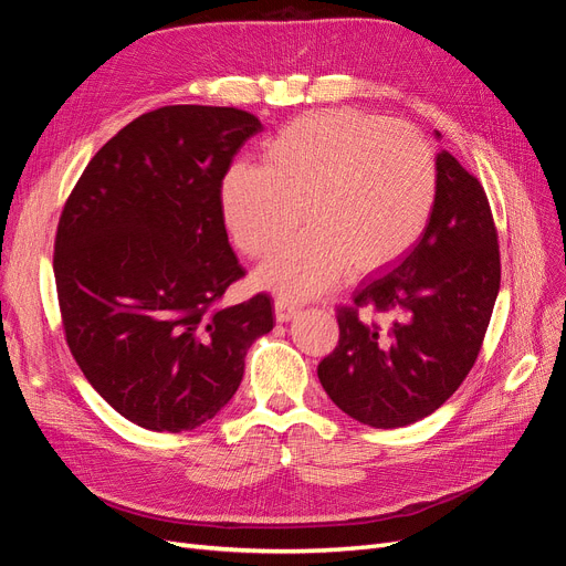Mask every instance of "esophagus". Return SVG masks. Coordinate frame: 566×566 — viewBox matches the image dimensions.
<instances>
[{"instance_id":"34e87169","label":"esophagus","mask_w":566,"mask_h":566,"mask_svg":"<svg viewBox=\"0 0 566 566\" xmlns=\"http://www.w3.org/2000/svg\"><path fill=\"white\" fill-rule=\"evenodd\" d=\"M273 310H276L279 321H293L302 312V306L287 297H276V302H273Z\"/></svg>"}]
</instances>
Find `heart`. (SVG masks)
<instances>
[{"label":"heart","mask_w":566,"mask_h":566,"mask_svg":"<svg viewBox=\"0 0 566 566\" xmlns=\"http://www.w3.org/2000/svg\"><path fill=\"white\" fill-rule=\"evenodd\" d=\"M439 196L432 144L408 123L323 111L285 125L264 146V167L233 165L221 208L235 245L271 254L260 281L290 297L318 293L352 273L380 271L430 227ZM305 210H301V205Z\"/></svg>","instance_id":"b5f03b06"}]
</instances>
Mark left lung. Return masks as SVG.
I'll return each instance as SVG.
<instances>
[{
	"label": "left lung",
	"mask_w": 566,
	"mask_h": 566,
	"mask_svg": "<svg viewBox=\"0 0 566 566\" xmlns=\"http://www.w3.org/2000/svg\"><path fill=\"white\" fill-rule=\"evenodd\" d=\"M437 169L430 227L352 306H339L337 347L318 364L333 403L378 430L427 418L462 385L499 297V231L484 186L449 150Z\"/></svg>",
	"instance_id": "left-lung-1"
}]
</instances>
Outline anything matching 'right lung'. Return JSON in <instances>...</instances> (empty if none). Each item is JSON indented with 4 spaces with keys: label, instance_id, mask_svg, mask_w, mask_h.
I'll return each mask as SVG.
<instances>
[{
    "label": "right lung",
    "instance_id": "right-lung-1",
    "mask_svg": "<svg viewBox=\"0 0 566 566\" xmlns=\"http://www.w3.org/2000/svg\"><path fill=\"white\" fill-rule=\"evenodd\" d=\"M262 132L219 106L144 113L101 146L67 196L54 241L65 342L119 416L153 432L214 418L243 380L271 297L219 306L245 276L229 245L221 181Z\"/></svg>",
    "mask_w": 566,
    "mask_h": 566
}]
</instances>
